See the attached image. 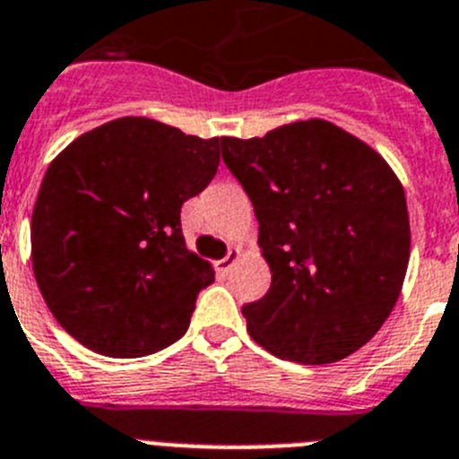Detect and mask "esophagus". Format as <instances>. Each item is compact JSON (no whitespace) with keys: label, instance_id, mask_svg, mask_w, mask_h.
<instances>
[{"label":"esophagus","instance_id":"obj_1","mask_svg":"<svg viewBox=\"0 0 459 459\" xmlns=\"http://www.w3.org/2000/svg\"><path fill=\"white\" fill-rule=\"evenodd\" d=\"M238 257H241V253H238V250H230V253H227L222 260L215 262V269H218L221 273H230V272H232L234 264L238 262Z\"/></svg>","mask_w":459,"mask_h":459}]
</instances>
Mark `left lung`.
I'll use <instances>...</instances> for the list:
<instances>
[{"label":"left lung","mask_w":459,"mask_h":459,"mask_svg":"<svg viewBox=\"0 0 459 459\" xmlns=\"http://www.w3.org/2000/svg\"><path fill=\"white\" fill-rule=\"evenodd\" d=\"M221 143L272 269L267 295L241 308L248 334L301 364L359 351L397 304L409 267V209L393 167L320 117Z\"/></svg>","instance_id":"obj_1"}]
</instances>
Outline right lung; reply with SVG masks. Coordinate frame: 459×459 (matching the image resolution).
<instances>
[{"label":"right lung","mask_w":459,"mask_h":459,"mask_svg":"<svg viewBox=\"0 0 459 459\" xmlns=\"http://www.w3.org/2000/svg\"><path fill=\"white\" fill-rule=\"evenodd\" d=\"M218 162L221 136L141 116L90 129L50 162L32 211V269L78 343L143 358L186 334L215 272L187 250L181 206Z\"/></svg>","instance_id":"right-lung-1"}]
</instances>
